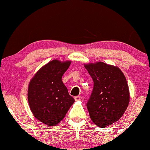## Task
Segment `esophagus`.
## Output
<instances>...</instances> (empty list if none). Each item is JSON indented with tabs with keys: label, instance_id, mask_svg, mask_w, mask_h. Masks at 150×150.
Instances as JSON below:
<instances>
[{
	"label": "esophagus",
	"instance_id": "esophagus-1",
	"mask_svg": "<svg viewBox=\"0 0 150 150\" xmlns=\"http://www.w3.org/2000/svg\"><path fill=\"white\" fill-rule=\"evenodd\" d=\"M81 98H82V97H81V96H77L75 97V100L76 101H79L81 100Z\"/></svg>",
	"mask_w": 150,
	"mask_h": 150
}]
</instances>
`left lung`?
I'll return each mask as SVG.
<instances>
[{
	"label": "left lung",
	"instance_id": "obj_1",
	"mask_svg": "<svg viewBox=\"0 0 150 150\" xmlns=\"http://www.w3.org/2000/svg\"><path fill=\"white\" fill-rule=\"evenodd\" d=\"M84 66L94 83L87 103L91 119L101 128L110 126L122 116L130 101L125 76L118 67L104 62Z\"/></svg>",
	"mask_w": 150,
	"mask_h": 150
}]
</instances>
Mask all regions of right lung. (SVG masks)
Wrapping results in <instances>:
<instances>
[{
    "label": "right lung",
    "mask_w": 150,
    "mask_h": 150,
    "mask_svg": "<svg viewBox=\"0 0 150 150\" xmlns=\"http://www.w3.org/2000/svg\"><path fill=\"white\" fill-rule=\"evenodd\" d=\"M71 63L51 61L38 71L29 83L30 110L35 118L47 126L59 124L75 102L62 79Z\"/></svg>",
    "instance_id": "add662e5"
}]
</instances>
